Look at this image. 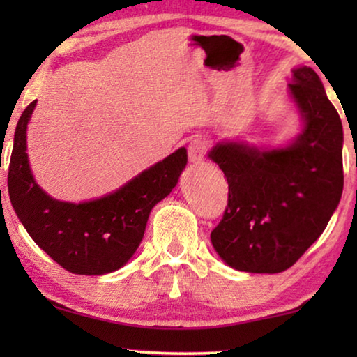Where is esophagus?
Segmentation results:
<instances>
[{"mask_svg":"<svg viewBox=\"0 0 357 357\" xmlns=\"http://www.w3.org/2000/svg\"><path fill=\"white\" fill-rule=\"evenodd\" d=\"M208 144L206 141L202 138H195L192 143L188 144V160L192 164H199L203 162L204 155H206Z\"/></svg>","mask_w":357,"mask_h":357,"instance_id":"obj_1","label":"esophagus"}]
</instances>
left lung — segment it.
I'll return each mask as SVG.
<instances>
[{"mask_svg": "<svg viewBox=\"0 0 357 357\" xmlns=\"http://www.w3.org/2000/svg\"><path fill=\"white\" fill-rule=\"evenodd\" d=\"M287 97L301 119L289 143L224 139L208 151L229 183L211 243L234 270L281 273L294 265L325 231L343 193V125L319 75L296 66Z\"/></svg>", "mask_w": 357, "mask_h": 357, "instance_id": "left-lung-1", "label": "left lung"}]
</instances>
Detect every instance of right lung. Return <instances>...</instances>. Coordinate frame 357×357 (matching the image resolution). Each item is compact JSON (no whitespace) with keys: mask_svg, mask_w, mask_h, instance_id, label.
I'll return each instance as SVG.
<instances>
[{"mask_svg":"<svg viewBox=\"0 0 357 357\" xmlns=\"http://www.w3.org/2000/svg\"><path fill=\"white\" fill-rule=\"evenodd\" d=\"M37 100L24 110L14 133L8 174L9 199L32 241L75 275L120 270L143 241L149 214L178 183L187 149L178 148L120 188L87 202H61L33 178L27 155V126Z\"/></svg>","mask_w":357,"mask_h":357,"instance_id":"add662e5","label":"right lung"}]
</instances>
